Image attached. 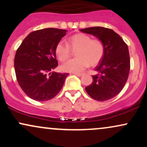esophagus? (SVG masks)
Returning a JSON list of instances; mask_svg holds the SVG:
<instances>
[{
	"instance_id": "esophagus-1",
	"label": "esophagus",
	"mask_w": 147,
	"mask_h": 147,
	"mask_svg": "<svg viewBox=\"0 0 147 147\" xmlns=\"http://www.w3.org/2000/svg\"><path fill=\"white\" fill-rule=\"evenodd\" d=\"M73 75L77 76V77H82V74L81 73H73Z\"/></svg>"
}]
</instances>
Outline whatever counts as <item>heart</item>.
Wrapping results in <instances>:
<instances>
[{
  "label": "heart",
  "instance_id": "1",
  "mask_svg": "<svg viewBox=\"0 0 147 147\" xmlns=\"http://www.w3.org/2000/svg\"><path fill=\"white\" fill-rule=\"evenodd\" d=\"M68 43V45L59 41L55 48L57 56L61 61H65L70 57V48L73 50H77V58L69 60L62 65L61 69L65 72H82L89 64L91 66L97 65L104 56V46L102 42L98 39H92L85 34H77L70 36Z\"/></svg>",
  "mask_w": 147,
  "mask_h": 147
}]
</instances>
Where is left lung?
<instances>
[{
    "mask_svg": "<svg viewBox=\"0 0 147 147\" xmlns=\"http://www.w3.org/2000/svg\"><path fill=\"white\" fill-rule=\"evenodd\" d=\"M93 35L103 43L104 54L95 68L92 82L86 91L92 99L106 101L117 95L125 85L130 71L129 48L115 32L103 27H92L80 30Z\"/></svg>",
    "mask_w": 147,
    "mask_h": 147,
    "instance_id": "obj_1",
    "label": "left lung"
}]
</instances>
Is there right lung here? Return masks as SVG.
<instances>
[{"mask_svg":"<svg viewBox=\"0 0 147 147\" xmlns=\"http://www.w3.org/2000/svg\"><path fill=\"white\" fill-rule=\"evenodd\" d=\"M67 32L57 28L32 32L16 50L14 69L17 82L34 100L45 102L55 97L68 76L52 71L58 65L55 48Z\"/></svg>","mask_w":147,"mask_h":147,"instance_id":"right-lung-1","label":"right lung"}]
</instances>
